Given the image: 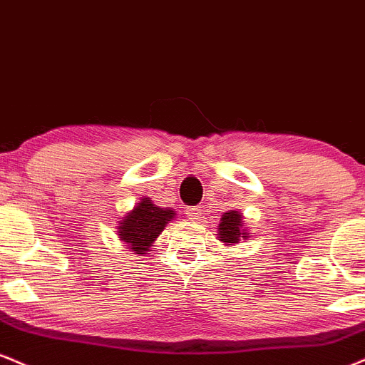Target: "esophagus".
Returning <instances> with one entry per match:
<instances>
[{
  "instance_id": "obj_1",
  "label": "esophagus",
  "mask_w": 365,
  "mask_h": 365,
  "mask_svg": "<svg viewBox=\"0 0 365 365\" xmlns=\"http://www.w3.org/2000/svg\"><path fill=\"white\" fill-rule=\"evenodd\" d=\"M185 214H187V217L190 219V221H199L200 216H202V209L199 207V205H190V207H187Z\"/></svg>"
}]
</instances>
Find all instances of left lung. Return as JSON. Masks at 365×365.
<instances>
[{
  "instance_id": "8db88e82",
  "label": "left lung",
  "mask_w": 365,
  "mask_h": 365,
  "mask_svg": "<svg viewBox=\"0 0 365 365\" xmlns=\"http://www.w3.org/2000/svg\"><path fill=\"white\" fill-rule=\"evenodd\" d=\"M241 226H243V219H241L238 210L225 212L221 217V222H219V240L226 245L240 243V240L247 238V232H243Z\"/></svg>"
}]
</instances>
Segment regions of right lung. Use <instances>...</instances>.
Returning a JSON list of instances; mask_svg holds the SVG:
<instances>
[{
    "label": "right lung",
    "mask_w": 365,
    "mask_h": 365,
    "mask_svg": "<svg viewBox=\"0 0 365 365\" xmlns=\"http://www.w3.org/2000/svg\"><path fill=\"white\" fill-rule=\"evenodd\" d=\"M173 216L175 210L161 209L149 199H143L118 222V238L129 245L133 252L146 253Z\"/></svg>",
    "instance_id": "obj_1"
}]
</instances>
